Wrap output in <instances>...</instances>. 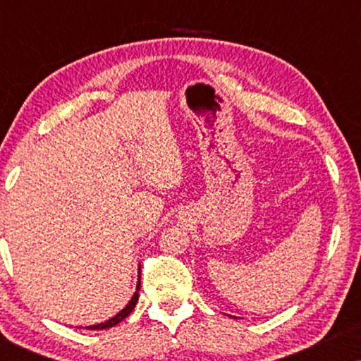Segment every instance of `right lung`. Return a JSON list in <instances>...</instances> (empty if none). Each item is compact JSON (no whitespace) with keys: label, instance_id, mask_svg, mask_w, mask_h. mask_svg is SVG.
<instances>
[{"label":"right lung","instance_id":"add662e5","mask_svg":"<svg viewBox=\"0 0 361 361\" xmlns=\"http://www.w3.org/2000/svg\"><path fill=\"white\" fill-rule=\"evenodd\" d=\"M140 269H141V266H140ZM140 288H141V276H140V279H137V288H136V293H135V295H133L131 298V300H130V304L126 305L125 309L121 310L120 314H116L115 317H111L110 320H106V322H103V324H98V325H90V330H103V329H110V327H113V325H116V324H120L121 320H125L128 315H130L131 312H133V309H135V305H136V302H137V298H140V293H137V290H140Z\"/></svg>","mask_w":361,"mask_h":361}]
</instances>
